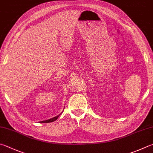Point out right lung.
Instances as JSON below:
<instances>
[{
  "mask_svg": "<svg viewBox=\"0 0 153 153\" xmlns=\"http://www.w3.org/2000/svg\"><path fill=\"white\" fill-rule=\"evenodd\" d=\"M60 114H59L58 116L55 117H54V118H52V119H50L47 120H43V121H41V122H40V123H51V122H53V121H54V120H56L57 119H58V118H59V117L60 116Z\"/></svg>",
  "mask_w": 153,
  "mask_h": 153,
  "instance_id": "obj_1",
  "label": "right lung"
}]
</instances>
